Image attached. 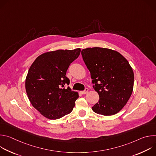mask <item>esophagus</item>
Listing matches in <instances>:
<instances>
[{
    "mask_svg": "<svg viewBox=\"0 0 156 156\" xmlns=\"http://www.w3.org/2000/svg\"><path fill=\"white\" fill-rule=\"evenodd\" d=\"M87 92H88V89H87V88H86L84 91H80V93H81L82 94H86Z\"/></svg>",
    "mask_w": 156,
    "mask_h": 156,
    "instance_id": "1",
    "label": "esophagus"
}]
</instances>
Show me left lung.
Wrapping results in <instances>:
<instances>
[{
  "label": "left lung",
  "mask_w": 156,
  "mask_h": 156,
  "mask_svg": "<svg viewBox=\"0 0 156 156\" xmlns=\"http://www.w3.org/2000/svg\"><path fill=\"white\" fill-rule=\"evenodd\" d=\"M81 55L99 96L92 110L105 116L116 114L126 104L133 90L134 73L129 62L119 52L107 48L84 49Z\"/></svg>",
  "instance_id": "left-lung-1"
}]
</instances>
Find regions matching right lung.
Returning <instances> with one entry per match:
<instances>
[{
    "instance_id": "add662e5",
    "label": "right lung",
    "mask_w": 156,
    "mask_h": 156,
    "mask_svg": "<svg viewBox=\"0 0 156 156\" xmlns=\"http://www.w3.org/2000/svg\"><path fill=\"white\" fill-rule=\"evenodd\" d=\"M81 49L56 50L44 53L33 62L28 70L25 89L32 105L42 115L51 120L70 114L79 95L65 84L70 80L66 73Z\"/></svg>"
}]
</instances>
